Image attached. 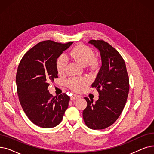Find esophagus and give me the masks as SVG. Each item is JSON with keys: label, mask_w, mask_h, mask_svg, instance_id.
<instances>
[{"label": "esophagus", "mask_w": 154, "mask_h": 154, "mask_svg": "<svg viewBox=\"0 0 154 154\" xmlns=\"http://www.w3.org/2000/svg\"><path fill=\"white\" fill-rule=\"evenodd\" d=\"M80 98V96H78V95H76V94H73L72 95L71 97H70V99L71 100H74V99H77Z\"/></svg>", "instance_id": "obj_1"}]
</instances>
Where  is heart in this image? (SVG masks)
Returning a JSON list of instances; mask_svg holds the SVG:
<instances>
[{"label":"heart","mask_w":154,"mask_h":154,"mask_svg":"<svg viewBox=\"0 0 154 154\" xmlns=\"http://www.w3.org/2000/svg\"><path fill=\"white\" fill-rule=\"evenodd\" d=\"M69 56L82 65H86L93 58L94 52L89 46L80 44L75 46L70 51ZM66 64H67V59L64 55L60 56L57 58L56 66L59 74H63L65 72ZM88 79L77 77L72 78L67 82L69 88L76 91L81 90L83 87L88 84Z\"/></svg>","instance_id":"obj_1"}]
</instances>
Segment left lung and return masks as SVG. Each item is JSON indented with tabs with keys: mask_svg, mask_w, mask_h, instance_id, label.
<instances>
[{
	"mask_svg": "<svg viewBox=\"0 0 154 154\" xmlns=\"http://www.w3.org/2000/svg\"><path fill=\"white\" fill-rule=\"evenodd\" d=\"M97 48L101 57L102 66L92 88L99 92V99L84 97L88 103L83 111L84 121L89 128L102 130L114 123L122 112L130 89L125 62L119 53L103 40L89 42Z\"/></svg>",
	"mask_w": 154,
	"mask_h": 154,
	"instance_id": "obj_1",
	"label": "left lung"
}]
</instances>
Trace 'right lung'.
<instances>
[{
	"label": "right lung",
	"instance_id": "1",
	"mask_svg": "<svg viewBox=\"0 0 154 154\" xmlns=\"http://www.w3.org/2000/svg\"><path fill=\"white\" fill-rule=\"evenodd\" d=\"M72 43L41 42L25 53L19 64L16 81L20 104L28 118L42 128L57 126L68 108L70 97L65 93L53 96L48 88L58 78L57 59Z\"/></svg>",
	"mask_w": 154,
	"mask_h": 154
}]
</instances>
